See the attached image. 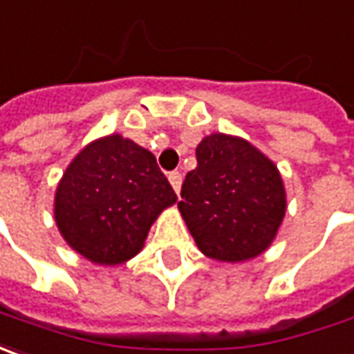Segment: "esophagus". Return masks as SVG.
I'll use <instances>...</instances> for the list:
<instances>
[{
	"mask_svg": "<svg viewBox=\"0 0 354 354\" xmlns=\"http://www.w3.org/2000/svg\"><path fill=\"white\" fill-rule=\"evenodd\" d=\"M168 180H170L174 192L180 194V188H182V174H180V172H170V174H168Z\"/></svg>",
	"mask_w": 354,
	"mask_h": 354,
	"instance_id": "esophagus-1",
	"label": "esophagus"
}]
</instances>
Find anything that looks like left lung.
<instances>
[{
  "label": "left lung",
  "instance_id": "obj_1",
  "mask_svg": "<svg viewBox=\"0 0 354 354\" xmlns=\"http://www.w3.org/2000/svg\"><path fill=\"white\" fill-rule=\"evenodd\" d=\"M178 209L198 249L221 262H245L274 243L286 215L278 166L243 137L212 133L196 147Z\"/></svg>",
  "mask_w": 354,
  "mask_h": 354
}]
</instances>
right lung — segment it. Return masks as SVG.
I'll return each mask as SVG.
<instances>
[{"instance_id": "obj_1", "label": "right lung", "mask_w": 354, "mask_h": 354, "mask_svg": "<svg viewBox=\"0 0 354 354\" xmlns=\"http://www.w3.org/2000/svg\"><path fill=\"white\" fill-rule=\"evenodd\" d=\"M176 194L151 151L111 133L88 142L55 192V221L68 247L102 266L139 254Z\"/></svg>"}]
</instances>
